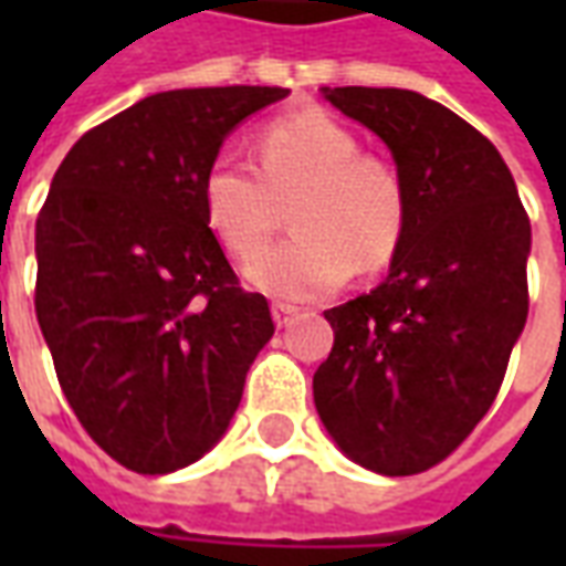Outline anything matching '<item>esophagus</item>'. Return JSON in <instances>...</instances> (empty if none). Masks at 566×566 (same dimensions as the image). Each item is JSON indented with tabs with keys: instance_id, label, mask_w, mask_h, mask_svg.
Listing matches in <instances>:
<instances>
[{
	"instance_id": "obj_1",
	"label": "esophagus",
	"mask_w": 566,
	"mask_h": 566,
	"mask_svg": "<svg viewBox=\"0 0 566 566\" xmlns=\"http://www.w3.org/2000/svg\"><path fill=\"white\" fill-rule=\"evenodd\" d=\"M294 318H296V306H291V303H275V306H272V321H275L279 327H287Z\"/></svg>"
}]
</instances>
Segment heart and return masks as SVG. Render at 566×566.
Instances as JSON below:
<instances>
[{
	"label": "heart",
	"mask_w": 566,
	"mask_h": 566,
	"mask_svg": "<svg viewBox=\"0 0 566 566\" xmlns=\"http://www.w3.org/2000/svg\"><path fill=\"white\" fill-rule=\"evenodd\" d=\"M287 196L297 233L245 266L263 294L318 300L343 287L355 263L364 272L385 270L403 245V178L385 157L360 150L355 133L327 112L275 117L260 129L258 166L221 148L199 181L209 230L239 260L259 251Z\"/></svg>",
	"instance_id": "b5f03b06"
}]
</instances>
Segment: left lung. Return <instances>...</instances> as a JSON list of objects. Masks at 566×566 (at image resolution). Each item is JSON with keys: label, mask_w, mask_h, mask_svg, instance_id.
<instances>
[{"label": "left lung", "mask_w": 566, "mask_h": 566, "mask_svg": "<svg viewBox=\"0 0 566 566\" xmlns=\"http://www.w3.org/2000/svg\"><path fill=\"white\" fill-rule=\"evenodd\" d=\"M391 148L409 197L388 279L327 308L312 379L336 446L373 473H424L494 403L527 321L531 221L497 148L446 105L397 87H324Z\"/></svg>", "instance_id": "8db88e82"}]
</instances>
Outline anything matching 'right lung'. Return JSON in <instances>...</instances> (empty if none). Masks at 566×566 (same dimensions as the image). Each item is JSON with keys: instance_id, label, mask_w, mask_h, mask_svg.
I'll return each mask as SVG.
<instances>
[{"instance_id": "add662e5", "label": "right lung", "mask_w": 566, "mask_h": 566, "mask_svg": "<svg viewBox=\"0 0 566 566\" xmlns=\"http://www.w3.org/2000/svg\"><path fill=\"white\" fill-rule=\"evenodd\" d=\"M284 87L154 93L87 129L35 221V315L91 439L133 473L199 461L275 333L206 223L199 181L223 136Z\"/></svg>"}]
</instances>
